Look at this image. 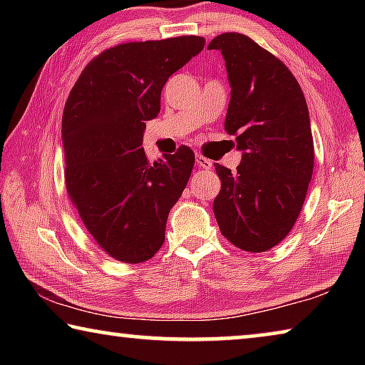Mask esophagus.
I'll return each mask as SVG.
<instances>
[{"label":"esophagus","instance_id":"obj_1","mask_svg":"<svg viewBox=\"0 0 365 365\" xmlns=\"http://www.w3.org/2000/svg\"><path fill=\"white\" fill-rule=\"evenodd\" d=\"M196 164L200 165L201 169H206V170L212 169V160L205 158V156H201V154H196Z\"/></svg>","mask_w":365,"mask_h":365}]
</instances>
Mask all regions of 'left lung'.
Here are the masks:
<instances>
[{
  "label": "left lung",
  "mask_w": 365,
  "mask_h": 365,
  "mask_svg": "<svg viewBox=\"0 0 365 365\" xmlns=\"http://www.w3.org/2000/svg\"><path fill=\"white\" fill-rule=\"evenodd\" d=\"M225 61L230 103L225 132L237 135V172L220 164L214 215L240 250L262 252L292 230L304 205L314 169L307 104L298 80L274 54L242 34L209 43Z\"/></svg>",
  "instance_id": "1"
}]
</instances>
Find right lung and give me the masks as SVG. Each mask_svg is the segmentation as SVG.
Instances as JSON below:
<instances>
[{"instance_id": "right-lung-1", "label": "right lung", "mask_w": 365, "mask_h": 365, "mask_svg": "<svg viewBox=\"0 0 365 365\" xmlns=\"http://www.w3.org/2000/svg\"><path fill=\"white\" fill-rule=\"evenodd\" d=\"M205 41L190 35L109 48L85 67L66 101L67 193L95 242L120 262L156 255L188 183L195 164L188 146L151 164L141 145L163 86Z\"/></svg>"}]
</instances>
